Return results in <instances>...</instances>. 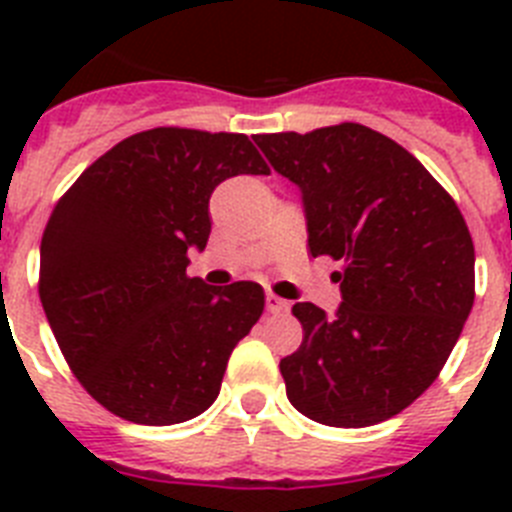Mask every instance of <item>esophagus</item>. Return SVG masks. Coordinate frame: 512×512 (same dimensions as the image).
<instances>
[{"label":"esophagus","instance_id":"1","mask_svg":"<svg viewBox=\"0 0 512 512\" xmlns=\"http://www.w3.org/2000/svg\"><path fill=\"white\" fill-rule=\"evenodd\" d=\"M287 300L277 297L274 292H266V310L269 312H287Z\"/></svg>","mask_w":512,"mask_h":512}]
</instances>
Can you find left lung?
Segmentation results:
<instances>
[{
	"mask_svg": "<svg viewBox=\"0 0 512 512\" xmlns=\"http://www.w3.org/2000/svg\"><path fill=\"white\" fill-rule=\"evenodd\" d=\"M253 140L300 187L312 256L343 261L336 315L292 307L305 336L279 361L289 402L333 428L382 423L431 387L469 318L464 215L413 153L359 122Z\"/></svg>",
	"mask_w": 512,
	"mask_h": 512,
	"instance_id": "1",
	"label": "left lung"
}]
</instances>
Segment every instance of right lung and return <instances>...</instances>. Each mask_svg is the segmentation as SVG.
<instances>
[{"mask_svg":"<svg viewBox=\"0 0 512 512\" xmlns=\"http://www.w3.org/2000/svg\"><path fill=\"white\" fill-rule=\"evenodd\" d=\"M238 174H269L246 135L153 128L99 156L53 207L40 302L71 372L117 418L205 413L264 312L256 282L187 277V251L210 238L212 189Z\"/></svg>","mask_w":512,"mask_h":512,"instance_id":"1","label":"right lung"}]
</instances>
